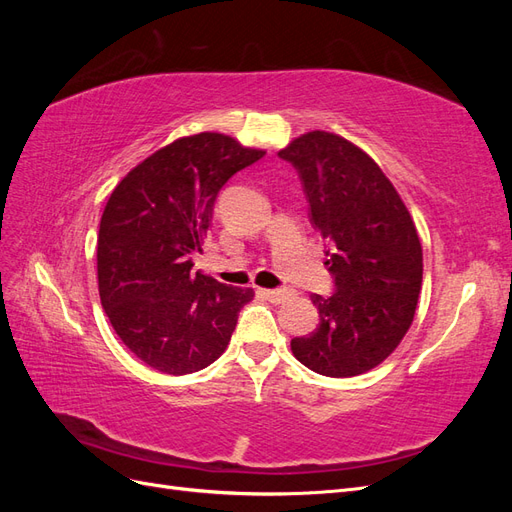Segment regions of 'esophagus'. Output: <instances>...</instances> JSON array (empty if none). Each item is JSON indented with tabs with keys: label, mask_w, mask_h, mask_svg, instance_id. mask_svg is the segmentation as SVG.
<instances>
[{
	"label": "esophagus",
	"mask_w": 512,
	"mask_h": 512,
	"mask_svg": "<svg viewBox=\"0 0 512 512\" xmlns=\"http://www.w3.org/2000/svg\"><path fill=\"white\" fill-rule=\"evenodd\" d=\"M262 297H267L271 303H282L288 297V290L284 288H267V290H260Z\"/></svg>",
	"instance_id": "obj_1"
}]
</instances>
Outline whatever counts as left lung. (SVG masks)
<instances>
[{"label": "left lung", "instance_id": "left-lung-1", "mask_svg": "<svg viewBox=\"0 0 512 512\" xmlns=\"http://www.w3.org/2000/svg\"><path fill=\"white\" fill-rule=\"evenodd\" d=\"M301 177L309 222L329 241L335 290L312 294L318 327L290 342L316 374L350 378L380 365L414 320L423 247L404 200L380 166L346 138L314 130L277 153Z\"/></svg>", "mask_w": 512, "mask_h": 512}]
</instances>
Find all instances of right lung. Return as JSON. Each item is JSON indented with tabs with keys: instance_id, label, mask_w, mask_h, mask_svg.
Listing matches in <instances>:
<instances>
[{
	"instance_id": "1",
	"label": "right lung",
	"mask_w": 512,
	"mask_h": 512,
	"mask_svg": "<svg viewBox=\"0 0 512 512\" xmlns=\"http://www.w3.org/2000/svg\"><path fill=\"white\" fill-rule=\"evenodd\" d=\"M265 156L232 136L177 138L123 177L98 232V290L115 333L170 376L205 369L226 350L252 288L192 271L224 183Z\"/></svg>"
}]
</instances>
